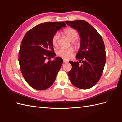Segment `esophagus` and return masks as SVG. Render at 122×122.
Instances as JSON below:
<instances>
[{
	"label": "esophagus",
	"mask_w": 122,
	"mask_h": 122,
	"mask_svg": "<svg viewBox=\"0 0 122 122\" xmlns=\"http://www.w3.org/2000/svg\"><path fill=\"white\" fill-rule=\"evenodd\" d=\"M63 61H64V63H68V61L67 60V59H64Z\"/></svg>",
	"instance_id": "1"
}]
</instances>
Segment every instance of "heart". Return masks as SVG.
<instances>
[{
    "mask_svg": "<svg viewBox=\"0 0 122 122\" xmlns=\"http://www.w3.org/2000/svg\"><path fill=\"white\" fill-rule=\"evenodd\" d=\"M64 33L66 36L68 38L70 41L73 42L77 40L79 36L78 32L76 30L71 28H68L64 30ZM59 39V34L56 33L54 35L52 39V44L54 46L56 47L58 45V41ZM74 44L76 45L77 43L74 42ZM74 50L73 47L68 48H60L57 51L56 54L58 56L62 57L65 58H69L72 56Z\"/></svg>",
    "mask_w": 122,
    "mask_h": 122,
    "instance_id": "obj_1",
    "label": "heart"
}]
</instances>
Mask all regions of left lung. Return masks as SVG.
Here are the masks:
<instances>
[{
	"label": "left lung",
	"instance_id": "left-lung-1",
	"mask_svg": "<svg viewBox=\"0 0 122 122\" xmlns=\"http://www.w3.org/2000/svg\"><path fill=\"white\" fill-rule=\"evenodd\" d=\"M76 30L80 37V49L76 55L79 62L69 61L72 69L68 72L70 82L77 88L87 89L98 82L106 61L105 48L101 36L86 21H65ZM81 61L82 64H79Z\"/></svg>",
	"mask_w": 122,
	"mask_h": 122
}]
</instances>
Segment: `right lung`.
Here are the masks:
<instances>
[{
    "instance_id": "add662e5",
    "label": "right lung",
    "mask_w": 122,
    "mask_h": 122,
    "mask_svg": "<svg viewBox=\"0 0 122 122\" xmlns=\"http://www.w3.org/2000/svg\"><path fill=\"white\" fill-rule=\"evenodd\" d=\"M64 22H45L27 32L21 42L19 53L20 70L26 82L38 90L52 86L63 64L61 58L46 61L55 56L52 37L59 29L66 27Z\"/></svg>"
}]
</instances>
